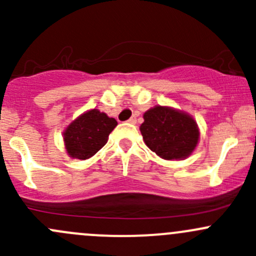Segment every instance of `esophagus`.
<instances>
[{
  "label": "esophagus",
  "mask_w": 256,
  "mask_h": 256,
  "mask_svg": "<svg viewBox=\"0 0 256 256\" xmlns=\"http://www.w3.org/2000/svg\"><path fill=\"white\" fill-rule=\"evenodd\" d=\"M136 121H138V120H136V116H132V118H128V122H130V124H136Z\"/></svg>",
  "instance_id": "1"
}]
</instances>
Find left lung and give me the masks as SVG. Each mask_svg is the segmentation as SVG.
I'll list each match as a JSON object with an SVG mask.
<instances>
[{
	"label": "left lung",
	"mask_w": 256,
	"mask_h": 256,
	"mask_svg": "<svg viewBox=\"0 0 256 256\" xmlns=\"http://www.w3.org/2000/svg\"><path fill=\"white\" fill-rule=\"evenodd\" d=\"M140 131L146 146L168 161L187 158L200 141V128L193 116L171 106L156 105L147 110Z\"/></svg>",
	"instance_id": "1"
}]
</instances>
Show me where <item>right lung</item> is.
Instances as JSON below:
<instances>
[{"label":"right lung","instance_id":"right-lung-1","mask_svg":"<svg viewBox=\"0 0 256 256\" xmlns=\"http://www.w3.org/2000/svg\"><path fill=\"white\" fill-rule=\"evenodd\" d=\"M118 121L98 109L88 110L72 121L63 132L64 146L69 157L88 160L109 140Z\"/></svg>","mask_w":256,"mask_h":256}]
</instances>
